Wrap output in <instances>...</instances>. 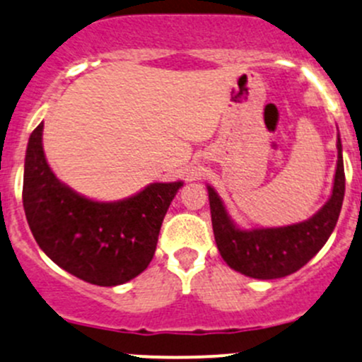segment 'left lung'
Returning a JSON list of instances; mask_svg holds the SVG:
<instances>
[{"label":"left lung","mask_w":362,"mask_h":362,"mask_svg":"<svg viewBox=\"0 0 362 362\" xmlns=\"http://www.w3.org/2000/svg\"><path fill=\"white\" fill-rule=\"evenodd\" d=\"M333 193L315 216L279 228L240 230L226 214L218 193L207 186L216 245L230 268L252 279H281L294 274L320 251L334 230L345 193L344 156L338 137Z\"/></svg>","instance_id":"8db88e82"}]
</instances>
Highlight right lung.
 Segmentation results:
<instances>
[{
    "mask_svg": "<svg viewBox=\"0 0 362 362\" xmlns=\"http://www.w3.org/2000/svg\"><path fill=\"white\" fill-rule=\"evenodd\" d=\"M43 124L33 130L24 163L22 202L45 255L98 286H118L146 270L163 216L182 182H153L120 202H94L62 185L48 167Z\"/></svg>",
    "mask_w": 362,
    "mask_h": 362,
    "instance_id": "add662e5",
    "label": "right lung"
}]
</instances>
